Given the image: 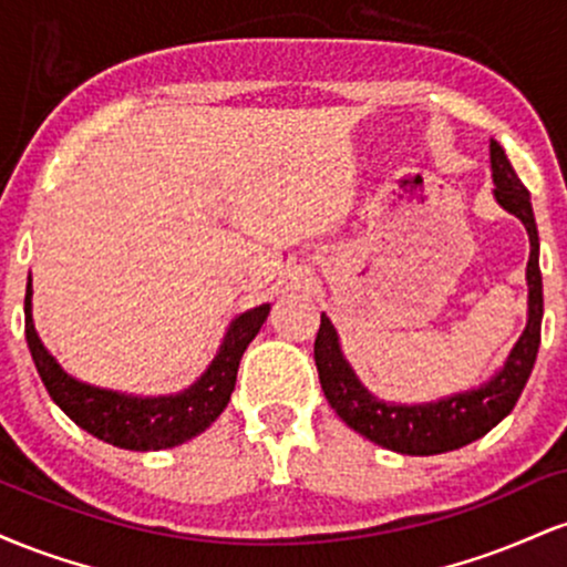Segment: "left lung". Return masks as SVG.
<instances>
[{"instance_id": "left-lung-1", "label": "left lung", "mask_w": 567, "mask_h": 567, "mask_svg": "<svg viewBox=\"0 0 567 567\" xmlns=\"http://www.w3.org/2000/svg\"><path fill=\"white\" fill-rule=\"evenodd\" d=\"M491 167L496 199L504 210L517 216L525 224L530 237L528 258V328L514 343L509 360L496 379L474 392L447 396V400L429 402V405H392L373 396L357 381L354 370L343 360L338 349V336L328 317L322 315L320 333L315 341V362L320 373L322 392L328 402L347 424L362 437L379 442L389 451L405 455H434L464 447L491 432L504 415L512 413L530 379L536 362L538 343H542V317H544V288L542 269H538V229L533 218L530 194L517 178L514 167L506 159L504 148L491 141Z\"/></svg>"}]
</instances>
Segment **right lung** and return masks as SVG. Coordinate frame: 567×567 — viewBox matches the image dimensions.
<instances>
[{"mask_svg": "<svg viewBox=\"0 0 567 567\" xmlns=\"http://www.w3.org/2000/svg\"><path fill=\"white\" fill-rule=\"evenodd\" d=\"M266 315H269V303L239 315L231 322L213 365L186 392L141 400V396L87 386L63 373L39 341L34 322H31V282L25 285V341L50 396L76 426L125 451H162V447L181 445L188 437L205 432L231 400L239 360L247 343L261 330Z\"/></svg>", "mask_w": 567, "mask_h": 567, "instance_id": "obj_1", "label": "right lung"}]
</instances>
